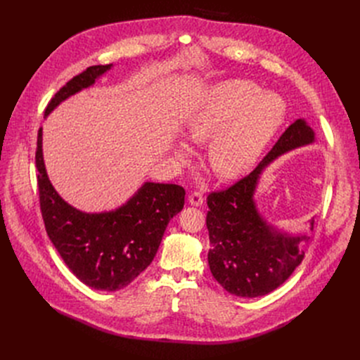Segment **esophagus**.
I'll use <instances>...</instances> for the list:
<instances>
[{"label":"esophagus","instance_id":"1","mask_svg":"<svg viewBox=\"0 0 360 360\" xmlns=\"http://www.w3.org/2000/svg\"><path fill=\"white\" fill-rule=\"evenodd\" d=\"M204 201V197H202V193L200 191H194L190 197H188V202H190L191 205H201Z\"/></svg>","mask_w":360,"mask_h":360}]
</instances>
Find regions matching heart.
Segmentation results:
<instances>
[{
	"label": "heart",
	"mask_w": 360,
	"mask_h": 360,
	"mask_svg": "<svg viewBox=\"0 0 360 360\" xmlns=\"http://www.w3.org/2000/svg\"><path fill=\"white\" fill-rule=\"evenodd\" d=\"M286 115L277 93L261 91L254 82L223 80L207 89L185 118L184 134L197 144L210 141L207 159L214 174L235 179L248 174ZM175 158L188 162L193 150L175 146Z\"/></svg>",
	"instance_id": "1"
}]
</instances>
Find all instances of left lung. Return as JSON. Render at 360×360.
Masks as SVG:
<instances>
[{
    "label": "left lung",
    "mask_w": 360,
    "mask_h": 360,
    "mask_svg": "<svg viewBox=\"0 0 360 360\" xmlns=\"http://www.w3.org/2000/svg\"><path fill=\"white\" fill-rule=\"evenodd\" d=\"M314 141V129L305 120H296L248 176L207 197L209 266L226 292L240 297L267 295L283 285L304 259L299 243L308 236L289 235L267 223L254 195L264 169L278 156ZM309 226L312 231L314 219Z\"/></svg>",
    "instance_id": "left-lung-1"
}]
</instances>
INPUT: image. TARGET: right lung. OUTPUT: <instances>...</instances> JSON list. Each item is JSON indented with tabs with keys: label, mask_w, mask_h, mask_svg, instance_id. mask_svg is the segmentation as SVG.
Instances as JSON below:
<instances>
[{
	"label": "right lung",
	"mask_w": 360,
	"mask_h": 360,
	"mask_svg": "<svg viewBox=\"0 0 360 360\" xmlns=\"http://www.w3.org/2000/svg\"><path fill=\"white\" fill-rule=\"evenodd\" d=\"M110 68L112 64L93 65L75 75L55 93L45 117ZM34 159L45 229L67 267L91 289L115 292L127 288L150 266L167 223L184 209V188L144 182L118 209L86 213L64 201L52 186L44 162L42 128L37 132Z\"/></svg>",
	"instance_id": "right-lung-1"
}]
</instances>
